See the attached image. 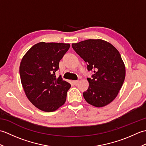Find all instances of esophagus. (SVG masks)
<instances>
[{
    "mask_svg": "<svg viewBox=\"0 0 146 146\" xmlns=\"http://www.w3.org/2000/svg\"><path fill=\"white\" fill-rule=\"evenodd\" d=\"M78 82H79L78 80H75V81H73V84L75 85H78Z\"/></svg>",
    "mask_w": 146,
    "mask_h": 146,
    "instance_id": "34e87169",
    "label": "esophagus"
}]
</instances>
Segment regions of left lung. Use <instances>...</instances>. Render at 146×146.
<instances>
[{
	"label": "left lung",
	"instance_id": "8db88e82",
	"mask_svg": "<svg viewBox=\"0 0 146 146\" xmlns=\"http://www.w3.org/2000/svg\"><path fill=\"white\" fill-rule=\"evenodd\" d=\"M75 51L92 71L88 78L89 87L83 92L85 100L90 105L102 107L116 98L124 82L125 68L117 49L102 39H87L72 44Z\"/></svg>",
	"mask_w": 146,
	"mask_h": 146
}]
</instances>
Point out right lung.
Masks as SVG:
<instances>
[{
    "label": "right lung",
    "mask_w": 146,
    "mask_h": 146,
    "mask_svg": "<svg viewBox=\"0 0 146 146\" xmlns=\"http://www.w3.org/2000/svg\"><path fill=\"white\" fill-rule=\"evenodd\" d=\"M70 47L69 44L41 42L24 56L19 73L27 98L41 110L51 112L66 102L69 83L56 78L59 63Z\"/></svg>",
    "instance_id": "obj_1"
}]
</instances>
